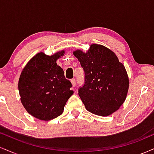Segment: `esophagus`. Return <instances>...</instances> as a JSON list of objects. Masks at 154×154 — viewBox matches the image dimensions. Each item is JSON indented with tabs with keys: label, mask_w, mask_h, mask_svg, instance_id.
Segmentation results:
<instances>
[{
	"label": "esophagus",
	"mask_w": 154,
	"mask_h": 154,
	"mask_svg": "<svg viewBox=\"0 0 154 154\" xmlns=\"http://www.w3.org/2000/svg\"><path fill=\"white\" fill-rule=\"evenodd\" d=\"M71 83H72V86H73V87H75V85H76L75 79H71Z\"/></svg>",
	"instance_id": "1"
}]
</instances>
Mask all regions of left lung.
<instances>
[{
	"label": "left lung",
	"mask_w": 154,
	"mask_h": 154,
	"mask_svg": "<svg viewBox=\"0 0 154 154\" xmlns=\"http://www.w3.org/2000/svg\"><path fill=\"white\" fill-rule=\"evenodd\" d=\"M85 72V84L78 94L86 109L95 115L112 114L124 103L129 89V77L124 65L108 48L91 44L86 52H73Z\"/></svg>",
	"instance_id": "obj_1"
}]
</instances>
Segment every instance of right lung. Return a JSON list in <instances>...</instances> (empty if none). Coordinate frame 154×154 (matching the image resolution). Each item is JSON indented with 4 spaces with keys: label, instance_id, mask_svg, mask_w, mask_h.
I'll list each match as a JSON object with an SVG mask.
<instances>
[{
    "label": "right lung",
    "instance_id": "right-lung-1",
    "mask_svg": "<svg viewBox=\"0 0 154 154\" xmlns=\"http://www.w3.org/2000/svg\"><path fill=\"white\" fill-rule=\"evenodd\" d=\"M62 50L48 56L40 52L28 61L19 79L18 88L23 106L30 115L49 121L63 113L74 91L56 61L64 55Z\"/></svg>",
    "mask_w": 154,
    "mask_h": 154
}]
</instances>
